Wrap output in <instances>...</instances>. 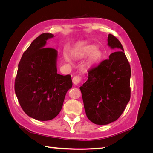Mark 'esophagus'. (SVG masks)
<instances>
[{
	"label": "esophagus",
	"mask_w": 153,
	"mask_h": 153,
	"mask_svg": "<svg viewBox=\"0 0 153 153\" xmlns=\"http://www.w3.org/2000/svg\"><path fill=\"white\" fill-rule=\"evenodd\" d=\"M81 82V77L79 76H74L73 78V83L74 85H77L80 83Z\"/></svg>",
	"instance_id": "34e87169"
}]
</instances>
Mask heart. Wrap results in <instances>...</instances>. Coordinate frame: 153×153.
<instances>
[{
	"label": "heart",
	"mask_w": 153,
	"mask_h": 153,
	"mask_svg": "<svg viewBox=\"0 0 153 153\" xmlns=\"http://www.w3.org/2000/svg\"><path fill=\"white\" fill-rule=\"evenodd\" d=\"M89 55L90 56L87 59L85 66L91 68L96 66L100 61L103 56V53L101 50L96 48L95 45H89L85 46L84 48L76 51L73 53V56L77 59H84L89 56ZM66 60L67 62H70V60L68 57H66Z\"/></svg>",
	"instance_id": "b5f03b06"
}]
</instances>
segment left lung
Returning <instances> with one entry per match:
<instances>
[{
    "mask_svg": "<svg viewBox=\"0 0 153 153\" xmlns=\"http://www.w3.org/2000/svg\"><path fill=\"white\" fill-rule=\"evenodd\" d=\"M107 41L108 47L117 51L89 70L88 80L80 87L87 117L98 125L116 121L130 99L131 68L123 47L112 34Z\"/></svg>",
    "mask_w": 153,
    "mask_h": 153,
    "instance_id": "obj_1",
    "label": "left lung"
}]
</instances>
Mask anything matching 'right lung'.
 Instances as JSON below:
<instances>
[{"instance_id":"1","label":"right lung","mask_w":153,"mask_h":153,"mask_svg":"<svg viewBox=\"0 0 153 153\" xmlns=\"http://www.w3.org/2000/svg\"><path fill=\"white\" fill-rule=\"evenodd\" d=\"M53 37L44 33L32 41L18 64L15 78V91L22 108L38 121L57 116L73 85L71 75L57 73V51L45 48L47 41Z\"/></svg>"}]
</instances>
